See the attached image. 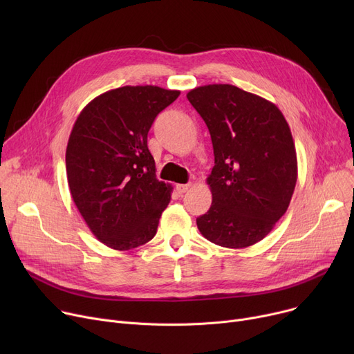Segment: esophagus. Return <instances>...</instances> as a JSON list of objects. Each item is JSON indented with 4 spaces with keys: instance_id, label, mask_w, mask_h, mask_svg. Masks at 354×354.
Returning <instances> with one entry per match:
<instances>
[{
    "instance_id": "obj_1",
    "label": "esophagus",
    "mask_w": 354,
    "mask_h": 354,
    "mask_svg": "<svg viewBox=\"0 0 354 354\" xmlns=\"http://www.w3.org/2000/svg\"><path fill=\"white\" fill-rule=\"evenodd\" d=\"M191 187H192L191 183H179V185H176V191L179 194H185L188 189H191Z\"/></svg>"
}]
</instances>
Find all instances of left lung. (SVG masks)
Listing matches in <instances>:
<instances>
[{"label": "left lung", "instance_id": "left-lung-1", "mask_svg": "<svg viewBox=\"0 0 354 354\" xmlns=\"http://www.w3.org/2000/svg\"><path fill=\"white\" fill-rule=\"evenodd\" d=\"M188 100L207 123L215 166L207 183L212 205L196 218L201 234L225 248L266 238L288 205L297 153L281 110L232 84L192 88Z\"/></svg>", "mask_w": 354, "mask_h": 354}]
</instances>
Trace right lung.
I'll return each mask as SVG.
<instances>
[{"instance_id": "right-lung-1", "label": "right lung", "mask_w": 354, "mask_h": 354, "mask_svg": "<svg viewBox=\"0 0 354 354\" xmlns=\"http://www.w3.org/2000/svg\"><path fill=\"white\" fill-rule=\"evenodd\" d=\"M179 90L124 86L93 99L74 122L66 151L71 198L104 245L126 251L151 241L171 201L156 179L147 133Z\"/></svg>"}]
</instances>
